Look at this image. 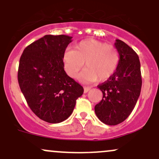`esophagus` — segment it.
Wrapping results in <instances>:
<instances>
[{"mask_svg":"<svg viewBox=\"0 0 159 159\" xmlns=\"http://www.w3.org/2000/svg\"><path fill=\"white\" fill-rule=\"evenodd\" d=\"M90 89H91V88H90V87H84V93H88Z\"/></svg>","mask_w":159,"mask_h":159,"instance_id":"1","label":"esophagus"}]
</instances>
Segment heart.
Returning a JSON list of instances; mask_svg holds the SVG:
<instances>
[{
  "instance_id": "heart-1",
  "label": "heart",
  "mask_w": 159,
  "mask_h": 159,
  "mask_svg": "<svg viewBox=\"0 0 159 159\" xmlns=\"http://www.w3.org/2000/svg\"><path fill=\"white\" fill-rule=\"evenodd\" d=\"M120 54L114 46L95 39L80 41L74 50H66L63 55V65L67 75L74 78L83 68L79 77L82 81L93 82L107 81L118 69Z\"/></svg>"
}]
</instances>
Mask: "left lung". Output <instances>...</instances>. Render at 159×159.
<instances>
[{
    "label": "left lung",
    "mask_w": 159,
    "mask_h": 159,
    "mask_svg": "<svg viewBox=\"0 0 159 159\" xmlns=\"http://www.w3.org/2000/svg\"><path fill=\"white\" fill-rule=\"evenodd\" d=\"M115 47L120 54L116 72L98 85L102 99L95 106L97 118L108 125H116L130 116L137 102L142 87L140 62L137 53L121 40Z\"/></svg>",
    "instance_id": "left-lung-1"
}]
</instances>
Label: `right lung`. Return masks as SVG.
I'll use <instances>...</instances> for the list:
<instances>
[{"label":"right lung","instance_id":"add662e5","mask_svg":"<svg viewBox=\"0 0 159 159\" xmlns=\"http://www.w3.org/2000/svg\"><path fill=\"white\" fill-rule=\"evenodd\" d=\"M71 38L48 34L25 48L20 57L21 91L31 111L48 123L67 119L84 93L83 87L64 70L62 59Z\"/></svg>","mask_w":159,"mask_h":159}]
</instances>
